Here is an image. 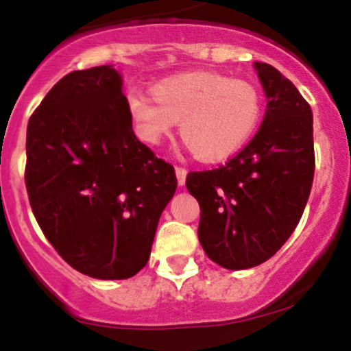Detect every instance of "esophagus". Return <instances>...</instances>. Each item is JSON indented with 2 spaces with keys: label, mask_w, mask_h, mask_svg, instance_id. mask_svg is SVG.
I'll use <instances>...</instances> for the list:
<instances>
[{
  "label": "esophagus",
  "mask_w": 351,
  "mask_h": 351,
  "mask_svg": "<svg viewBox=\"0 0 351 351\" xmlns=\"http://www.w3.org/2000/svg\"><path fill=\"white\" fill-rule=\"evenodd\" d=\"M176 176H178L179 186H184L186 176H188V170L182 169V167H176Z\"/></svg>",
  "instance_id": "1"
}]
</instances>
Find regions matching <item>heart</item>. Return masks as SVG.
Here are the masks:
<instances>
[{
	"mask_svg": "<svg viewBox=\"0 0 351 351\" xmlns=\"http://www.w3.org/2000/svg\"><path fill=\"white\" fill-rule=\"evenodd\" d=\"M153 98L128 96L130 119L145 144L158 145L176 123L195 158L216 163L234 156L253 137L262 117V96L251 82L213 71L160 80Z\"/></svg>",
	"mask_w": 351,
	"mask_h": 351,
	"instance_id": "obj_1",
	"label": "heart"
}]
</instances>
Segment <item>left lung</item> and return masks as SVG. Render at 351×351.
Segmentation results:
<instances>
[{
    "mask_svg": "<svg viewBox=\"0 0 351 351\" xmlns=\"http://www.w3.org/2000/svg\"><path fill=\"white\" fill-rule=\"evenodd\" d=\"M253 66L267 96L258 133L228 163L186 178L200 206L198 241L230 271L256 267L287 243L315 176L311 107L274 66Z\"/></svg>",
    "mask_w": 351,
    "mask_h": 351,
    "instance_id": "1",
    "label": "left lung"
}]
</instances>
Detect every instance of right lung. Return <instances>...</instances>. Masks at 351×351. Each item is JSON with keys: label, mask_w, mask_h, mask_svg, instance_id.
Here are the masks:
<instances>
[{"label": "right lung", "mask_w": 351, "mask_h": 351, "mask_svg": "<svg viewBox=\"0 0 351 351\" xmlns=\"http://www.w3.org/2000/svg\"><path fill=\"white\" fill-rule=\"evenodd\" d=\"M112 64L64 75L27 123L26 188L49 243L75 271L126 280L147 263L173 167L132 128Z\"/></svg>", "instance_id": "1"}]
</instances>
